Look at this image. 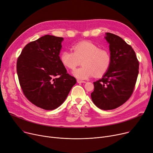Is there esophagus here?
Here are the masks:
<instances>
[{
  "mask_svg": "<svg viewBox=\"0 0 153 153\" xmlns=\"http://www.w3.org/2000/svg\"><path fill=\"white\" fill-rule=\"evenodd\" d=\"M77 83H85L86 82L84 81H81V80H77Z\"/></svg>",
  "mask_w": 153,
  "mask_h": 153,
  "instance_id": "esophagus-1",
  "label": "esophagus"
}]
</instances>
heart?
<instances>
[{
	"label": "heart",
	"mask_w": 153,
	"mask_h": 153,
	"mask_svg": "<svg viewBox=\"0 0 153 153\" xmlns=\"http://www.w3.org/2000/svg\"><path fill=\"white\" fill-rule=\"evenodd\" d=\"M72 51H62L59 59L62 65L73 70L82 61V67L75 69L72 74L80 79H87L95 75L100 77L108 70L111 57L110 52L91 42H81L72 47Z\"/></svg>",
	"instance_id": "1"
}]
</instances>
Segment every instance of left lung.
Returning a JSON list of instances; mask_svg holds the SVG:
<instances>
[{"label":"left lung","instance_id":"obj_1","mask_svg":"<svg viewBox=\"0 0 153 153\" xmlns=\"http://www.w3.org/2000/svg\"><path fill=\"white\" fill-rule=\"evenodd\" d=\"M111 57L110 66L101 79L94 82L91 98L98 108L112 110L121 106L131 96L139 73V61L134 51L115 34L107 33Z\"/></svg>","mask_w":153,"mask_h":153}]
</instances>
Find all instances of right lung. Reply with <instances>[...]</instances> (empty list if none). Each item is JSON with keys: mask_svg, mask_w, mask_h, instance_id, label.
Here are the masks:
<instances>
[{"mask_svg": "<svg viewBox=\"0 0 153 153\" xmlns=\"http://www.w3.org/2000/svg\"><path fill=\"white\" fill-rule=\"evenodd\" d=\"M62 40L45 35L28 43L17 59V72L24 95L44 110L59 107L76 83L59 59Z\"/></svg>", "mask_w": 153, "mask_h": 153, "instance_id": "obj_1", "label": "right lung"}]
</instances>
